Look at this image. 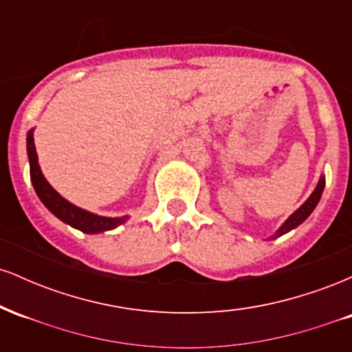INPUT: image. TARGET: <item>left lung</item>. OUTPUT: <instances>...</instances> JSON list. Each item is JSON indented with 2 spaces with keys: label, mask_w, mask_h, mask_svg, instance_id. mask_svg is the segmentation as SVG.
<instances>
[{
  "label": "left lung",
  "mask_w": 352,
  "mask_h": 352,
  "mask_svg": "<svg viewBox=\"0 0 352 352\" xmlns=\"http://www.w3.org/2000/svg\"><path fill=\"white\" fill-rule=\"evenodd\" d=\"M324 184H326V180H324V177H321V179H319V182H318V185H316V188H314V192L311 193L309 195V199L305 201V204L301 205L300 208L296 210V212L293 213L292 217L288 218V220L285 221V223L281 225L280 227V230H278L276 233H274V235L272 236V238H278V236H281V235H285V233H288L289 230H293V228H296L298 225H301L302 221L306 220V218H308L309 215H311V212H313L314 208H316V205H318V201H319V199H321V193H322V190H324Z\"/></svg>",
  "instance_id": "obj_1"
}]
</instances>
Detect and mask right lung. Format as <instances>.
I'll return each mask as SVG.
<instances>
[{"label": "right lung", "mask_w": 352, "mask_h": 352, "mask_svg": "<svg viewBox=\"0 0 352 352\" xmlns=\"http://www.w3.org/2000/svg\"><path fill=\"white\" fill-rule=\"evenodd\" d=\"M28 157H30V173H31V182H33V187L38 193V197L41 201L46 205V208L50 210L52 215H56L59 220H63L64 223L71 225V227L80 230L84 233H100L106 232V230H112L119 225H122L127 217L120 218H109V217H99L94 213L86 212V210L76 207L71 201L59 195L54 188L47 184V180L44 179L41 168L38 164V153H36L34 147V137L33 131L28 132Z\"/></svg>", "instance_id": "add662e5"}]
</instances>
